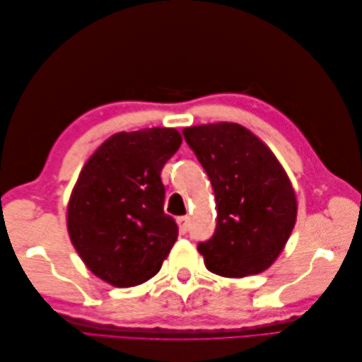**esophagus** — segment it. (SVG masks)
Segmentation results:
<instances>
[{"instance_id": "34e87169", "label": "esophagus", "mask_w": 362, "mask_h": 362, "mask_svg": "<svg viewBox=\"0 0 362 362\" xmlns=\"http://www.w3.org/2000/svg\"><path fill=\"white\" fill-rule=\"evenodd\" d=\"M177 224H179V230H180L182 235H185L188 232V228H189V219H188V216L177 218Z\"/></svg>"}]
</instances>
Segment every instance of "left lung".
Returning <instances> with one entry per match:
<instances>
[{
    "label": "left lung",
    "mask_w": 362,
    "mask_h": 362,
    "mask_svg": "<svg viewBox=\"0 0 362 362\" xmlns=\"http://www.w3.org/2000/svg\"><path fill=\"white\" fill-rule=\"evenodd\" d=\"M216 197V230L197 250L221 276L266 271L294 228L296 193L280 161L250 130L235 122L182 130Z\"/></svg>",
    "instance_id": "obj_1"
}]
</instances>
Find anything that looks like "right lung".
Returning a JSON list of instances; mask_svg holds the SVG:
<instances>
[{
    "label": "right lung",
    "mask_w": 362,
    "mask_h": 362,
    "mask_svg": "<svg viewBox=\"0 0 362 362\" xmlns=\"http://www.w3.org/2000/svg\"><path fill=\"white\" fill-rule=\"evenodd\" d=\"M180 144L175 129L119 132L82 168L68 204V233L86 266L113 286L152 279L179 236L163 211L160 173Z\"/></svg>",
    "instance_id": "obj_1"
}]
</instances>
